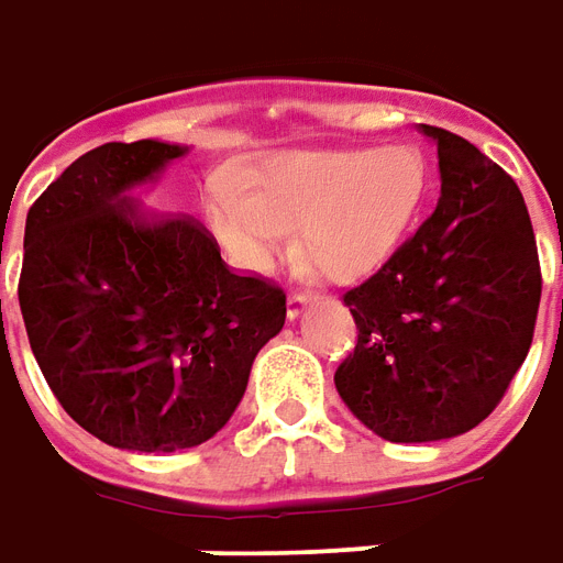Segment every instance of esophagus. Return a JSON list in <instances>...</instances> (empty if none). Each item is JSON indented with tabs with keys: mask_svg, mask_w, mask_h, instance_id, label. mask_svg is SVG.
<instances>
[{
	"mask_svg": "<svg viewBox=\"0 0 563 563\" xmlns=\"http://www.w3.org/2000/svg\"><path fill=\"white\" fill-rule=\"evenodd\" d=\"M312 300V294H302V290H294L288 297V318H300L302 309H306V302Z\"/></svg>",
	"mask_w": 563,
	"mask_h": 563,
	"instance_id": "34e87169",
	"label": "esophagus"
}]
</instances>
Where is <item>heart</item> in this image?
I'll return each instance as SVG.
<instances>
[{
	"mask_svg": "<svg viewBox=\"0 0 563 563\" xmlns=\"http://www.w3.org/2000/svg\"><path fill=\"white\" fill-rule=\"evenodd\" d=\"M430 166L416 145L278 154L263 166L254 194L233 181L211 190V230L251 273L273 269L290 230L300 228L302 261L324 278H364L416 224Z\"/></svg>",
	"mask_w": 563,
	"mask_h": 563,
	"instance_id": "heart-1",
	"label": "heart"
}]
</instances>
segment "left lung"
I'll list each match as a JSON object with an SVG mask.
<instances>
[{
	"instance_id": "left-lung-1",
	"label": "left lung",
	"mask_w": 563,
	"mask_h": 563,
	"mask_svg": "<svg viewBox=\"0 0 563 563\" xmlns=\"http://www.w3.org/2000/svg\"><path fill=\"white\" fill-rule=\"evenodd\" d=\"M440 154L437 209L342 294L357 345L336 390L388 442L449 440L504 400L525 364L543 273L518 185L461 135L421 123Z\"/></svg>"
}]
</instances>
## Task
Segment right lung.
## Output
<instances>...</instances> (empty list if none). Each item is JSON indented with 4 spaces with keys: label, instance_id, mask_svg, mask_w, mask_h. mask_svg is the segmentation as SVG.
Segmentation results:
<instances>
[{
    "label": "right lung",
    "instance_id": "right-lung-1",
    "mask_svg": "<svg viewBox=\"0 0 563 563\" xmlns=\"http://www.w3.org/2000/svg\"><path fill=\"white\" fill-rule=\"evenodd\" d=\"M181 154L99 145L26 214L18 297L38 369L71 421L130 452L211 440L288 314L285 290L233 273L197 218L133 199Z\"/></svg>",
    "mask_w": 563,
    "mask_h": 563
}]
</instances>
